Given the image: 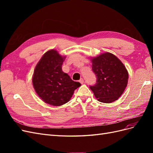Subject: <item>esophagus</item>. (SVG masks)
<instances>
[{
    "label": "esophagus",
    "instance_id": "1",
    "mask_svg": "<svg viewBox=\"0 0 153 153\" xmlns=\"http://www.w3.org/2000/svg\"><path fill=\"white\" fill-rule=\"evenodd\" d=\"M79 82H80V83L81 84H83L84 83V79H83V78H80Z\"/></svg>",
    "mask_w": 153,
    "mask_h": 153
}]
</instances>
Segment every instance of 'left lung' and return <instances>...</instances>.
<instances>
[{
	"label": "left lung",
	"instance_id": "8db88e82",
	"mask_svg": "<svg viewBox=\"0 0 153 153\" xmlns=\"http://www.w3.org/2000/svg\"><path fill=\"white\" fill-rule=\"evenodd\" d=\"M92 69L97 76L95 85L90 86L97 100L110 103L119 99L127 86L128 72L120 60L110 52L91 57Z\"/></svg>",
	"mask_w": 153,
	"mask_h": 153
}]
</instances>
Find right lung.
I'll return each instance as SVG.
<instances>
[{
    "label": "right lung",
    "mask_w": 153,
    "mask_h": 153,
    "mask_svg": "<svg viewBox=\"0 0 153 153\" xmlns=\"http://www.w3.org/2000/svg\"><path fill=\"white\" fill-rule=\"evenodd\" d=\"M66 56L57 50L45 52L37 64L32 76V84L37 94L45 103L59 106L70 100L74 91L81 84L74 82L62 70Z\"/></svg>",
    "instance_id": "right-lung-1"
}]
</instances>
